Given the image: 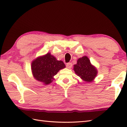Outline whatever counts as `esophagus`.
I'll use <instances>...</instances> for the list:
<instances>
[{
  "label": "esophagus",
  "instance_id": "esophagus-1",
  "mask_svg": "<svg viewBox=\"0 0 127 127\" xmlns=\"http://www.w3.org/2000/svg\"><path fill=\"white\" fill-rule=\"evenodd\" d=\"M72 65V64L71 63H67V64H66V67H67V68H69V69L71 68Z\"/></svg>",
  "mask_w": 127,
  "mask_h": 127
}]
</instances>
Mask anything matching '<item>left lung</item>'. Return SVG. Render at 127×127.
I'll return each instance as SVG.
<instances>
[{"instance_id": "left-lung-1", "label": "left lung", "mask_w": 127, "mask_h": 127, "mask_svg": "<svg viewBox=\"0 0 127 127\" xmlns=\"http://www.w3.org/2000/svg\"><path fill=\"white\" fill-rule=\"evenodd\" d=\"M74 70L77 76L87 82H92L98 74L97 69L92 65L87 56L78 59L77 64L74 65Z\"/></svg>"}]
</instances>
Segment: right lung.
<instances>
[{"label":"right lung","mask_w":127,"mask_h":127,"mask_svg":"<svg viewBox=\"0 0 127 127\" xmlns=\"http://www.w3.org/2000/svg\"><path fill=\"white\" fill-rule=\"evenodd\" d=\"M64 68L65 65L63 62L57 60L50 53L39 57L34 59L31 64L34 77L46 85L52 82L54 80L53 76Z\"/></svg>","instance_id":"right-lung-1"}]
</instances>
